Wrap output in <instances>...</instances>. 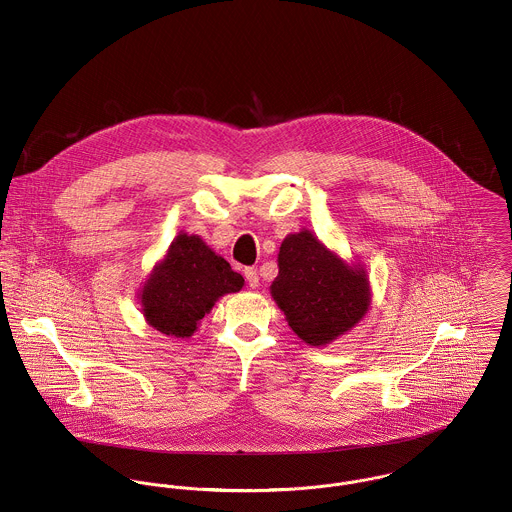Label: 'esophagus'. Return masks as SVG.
Instances as JSON below:
<instances>
[{
    "label": "esophagus",
    "instance_id": "34e87169",
    "mask_svg": "<svg viewBox=\"0 0 512 512\" xmlns=\"http://www.w3.org/2000/svg\"><path fill=\"white\" fill-rule=\"evenodd\" d=\"M244 278L252 290L258 288V272L254 268H244Z\"/></svg>",
    "mask_w": 512,
    "mask_h": 512
}]
</instances>
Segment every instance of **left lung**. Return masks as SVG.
Returning <instances> with one entry per match:
<instances>
[{
	"mask_svg": "<svg viewBox=\"0 0 512 512\" xmlns=\"http://www.w3.org/2000/svg\"><path fill=\"white\" fill-rule=\"evenodd\" d=\"M272 295L299 339L321 347L355 327L370 303L363 268L331 254L309 230L290 234L278 254Z\"/></svg>",
	"mask_w": 512,
	"mask_h": 512,
	"instance_id": "obj_1",
	"label": "left lung"
}]
</instances>
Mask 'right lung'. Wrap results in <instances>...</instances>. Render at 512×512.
Listing matches in <instances>:
<instances>
[{
	"label": "right lung",
	"instance_id": "obj_1",
	"mask_svg": "<svg viewBox=\"0 0 512 512\" xmlns=\"http://www.w3.org/2000/svg\"><path fill=\"white\" fill-rule=\"evenodd\" d=\"M244 278L199 236L181 232L142 292L151 327L165 335L191 337L197 323L224 293L238 292Z\"/></svg>",
	"mask_w": 512,
	"mask_h": 512
}]
</instances>
